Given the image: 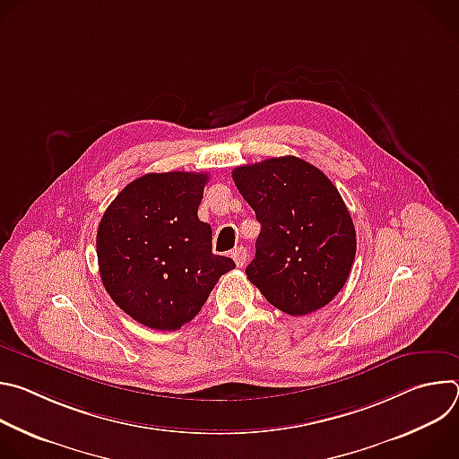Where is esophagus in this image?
<instances>
[{
	"mask_svg": "<svg viewBox=\"0 0 459 459\" xmlns=\"http://www.w3.org/2000/svg\"><path fill=\"white\" fill-rule=\"evenodd\" d=\"M232 259H234V264L238 265V267H243L245 264H247V248L245 247H238V248H234L232 250Z\"/></svg>",
	"mask_w": 459,
	"mask_h": 459,
	"instance_id": "obj_1",
	"label": "esophagus"
}]
</instances>
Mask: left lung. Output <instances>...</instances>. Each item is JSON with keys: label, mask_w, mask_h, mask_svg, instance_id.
Here are the masks:
<instances>
[{"label": "left lung", "mask_w": 459, "mask_h": 459, "mask_svg": "<svg viewBox=\"0 0 459 459\" xmlns=\"http://www.w3.org/2000/svg\"><path fill=\"white\" fill-rule=\"evenodd\" d=\"M232 179L261 223L248 281L290 316L331 303L356 255L354 223L334 183L296 156L236 167Z\"/></svg>", "instance_id": "1"}]
</instances>
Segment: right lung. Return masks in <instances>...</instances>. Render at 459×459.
<instances>
[{
	"instance_id": "obj_1",
	"label": "right lung",
	"mask_w": 459,
	"mask_h": 459,
	"mask_svg": "<svg viewBox=\"0 0 459 459\" xmlns=\"http://www.w3.org/2000/svg\"><path fill=\"white\" fill-rule=\"evenodd\" d=\"M207 181V172L145 174L116 195L100 221L96 252L105 290L149 329H181L236 267L212 254V229L198 218Z\"/></svg>"
}]
</instances>
